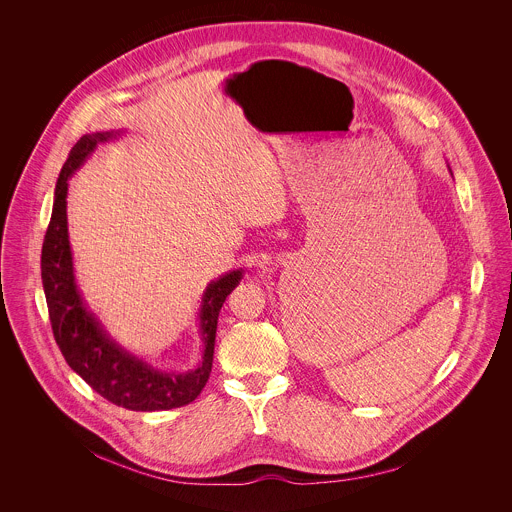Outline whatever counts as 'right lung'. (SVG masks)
Returning <instances> with one entry per match:
<instances>
[{
  "instance_id": "obj_1",
  "label": "right lung",
  "mask_w": 512,
  "mask_h": 512,
  "mask_svg": "<svg viewBox=\"0 0 512 512\" xmlns=\"http://www.w3.org/2000/svg\"><path fill=\"white\" fill-rule=\"evenodd\" d=\"M122 132L86 134L74 144L55 187L51 222L41 252V280L47 297L55 341L74 372L102 398L136 412L171 410L193 402L205 388L215 355L220 307L242 280V268L211 282L201 299L199 333L203 361L189 372L161 370L126 351L88 309L76 286L73 250L67 224L69 179L98 144L120 138Z\"/></svg>"
}]
</instances>
